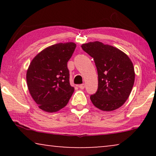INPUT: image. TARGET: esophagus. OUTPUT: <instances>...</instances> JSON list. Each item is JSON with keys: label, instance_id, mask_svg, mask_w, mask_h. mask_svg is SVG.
<instances>
[{"label": "esophagus", "instance_id": "1", "mask_svg": "<svg viewBox=\"0 0 156 156\" xmlns=\"http://www.w3.org/2000/svg\"><path fill=\"white\" fill-rule=\"evenodd\" d=\"M79 87H80V89H84V84H80L79 85Z\"/></svg>", "mask_w": 156, "mask_h": 156}]
</instances>
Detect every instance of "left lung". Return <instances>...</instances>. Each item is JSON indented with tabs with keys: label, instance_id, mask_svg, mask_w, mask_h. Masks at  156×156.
<instances>
[{
	"label": "left lung",
	"instance_id": "8db88e82",
	"mask_svg": "<svg viewBox=\"0 0 156 156\" xmlns=\"http://www.w3.org/2000/svg\"><path fill=\"white\" fill-rule=\"evenodd\" d=\"M82 48L94 58L97 69L98 89L90 96L92 104L106 112L121 107L129 98L135 80L131 59L119 49L98 41L83 44Z\"/></svg>",
	"mask_w": 156,
	"mask_h": 156
}]
</instances>
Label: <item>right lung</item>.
<instances>
[{
    "instance_id": "right-lung-1",
    "label": "right lung",
    "mask_w": 156,
    "mask_h": 156,
    "mask_svg": "<svg viewBox=\"0 0 156 156\" xmlns=\"http://www.w3.org/2000/svg\"><path fill=\"white\" fill-rule=\"evenodd\" d=\"M76 48L74 42L48 47L35 57L27 71L30 94L39 108L56 112L67 105L74 92L67 62Z\"/></svg>"
}]
</instances>
